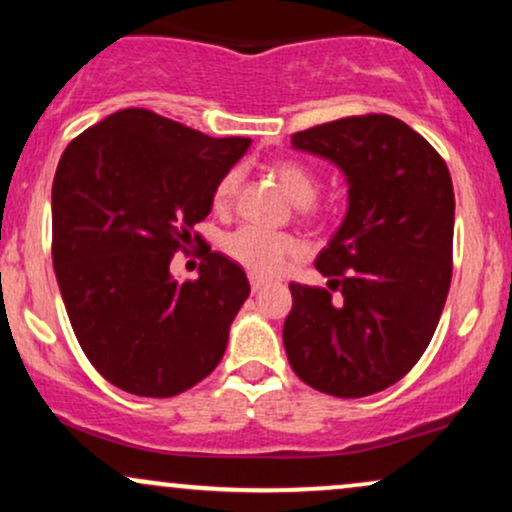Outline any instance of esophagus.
Here are the masks:
<instances>
[{
    "instance_id": "obj_1",
    "label": "esophagus",
    "mask_w": 512,
    "mask_h": 512,
    "mask_svg": "<svg viewBox=\"0 0 512 512\" xmlns=\"http://www.w3.org/2000/svg\"><path fill=\"white\" fill-rule=\"evenodd\" d=\"M267 284H269V281L264 279V276H260V274H250V289H252V293L262 291Z\"/></svg>"
}]
</instances>
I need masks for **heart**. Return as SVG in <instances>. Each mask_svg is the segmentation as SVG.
Masks as SVG:
<instances>
[{
    "label": "heart",
    "instance_id": "1",
    "mask_svg": "<svg viewBox=\"0 0 512 512\" xmlns=\"http://www.w3.org/2000/svg\"><path fill=\"white\" fill-rule=\"evenodd\" d=\"M269 173L274 175V180L279 182L281 190L289 195L291 202L308 209V204L315 199L317 178L303 166V163L274 161L269 163ZM238 187L240 170H228L214 187V209H231L233 199L238 195ZM223 250H226L228 257H233L238 264H243L245 269H250V272L269 276L279 272L286 257L296 255L298 240L293 236H286V233H269L255 226H243L223 240Z\"/></svg>",
    "mask_w": 512,
    "mask_h": 512
}]
</instances>
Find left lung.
Masks as SVG:
<instances>
[{
    "label": "left lung",
    "instance_id": "8db88e82",
    "mask_svg": "<svg viewBox=\"0 0 512 512\" xmlns=\"http://www.w3.org/2000/svg\"><path fill=\"white\" fill-rule=\"evenodd\" d=\"M291 146L342 170L349 204L315 260L327 289L289 284L286 356L293 373L325 395H373L414 368L448 298L455 226L448 166L390 115L310 127L293 134Z\"/></svg>",
    "mask_w": 512,
    "mask_h": 512
}]
</instances>
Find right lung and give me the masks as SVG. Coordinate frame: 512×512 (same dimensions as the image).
Returning a JSON list of instances; mask_svg holds the SVG:
<instances>
[{"instance_id":"obj_1","label":"right lung","mask_w":512,"mask_h":512,"mask_svg":"<svg viewBox=\"0 0 512 512\" xmlns=\"http://www.w3.org/2000/svg\"><path fill=\"white\" fill-rule=\"evenodd\" d=\"M250 144L127 108L64 149L52 182V264L81 349L120 390L173 397L219 366L248 276L207 250L197 279L178 281L170 260Z\"/></svg>"}]
</instances>
